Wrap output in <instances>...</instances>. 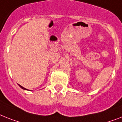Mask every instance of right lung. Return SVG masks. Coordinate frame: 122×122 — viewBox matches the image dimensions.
I'll list each match as a JSON object with an SVG mask.
<instances>
[{
	"instance_id": "add662e5",
	"label": "right lung",
	"mask_w": 122,
	"mask_h": 122,
	"mask_svg": "<svg viewBox=\"0 0 122 122\" xmlns=\"http://www.w3.org/2000/svg\"><path fill=\"white\" fill-rule=\"evenodd\" d=\"M19 86H20V88H22V89H24V90H27V89H26V88H24V87H23L22 86H21V85H19Z\"/></svg>"
}]
</instances>
